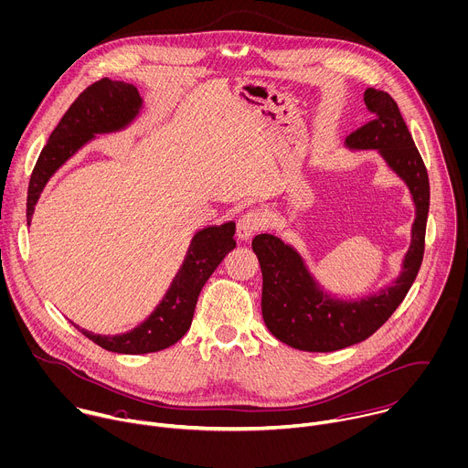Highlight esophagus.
<instances>
[{
    "label": "esophagus",
    "mask_w": 468,
    "mask_h": 468,
    "mask_svg": "<svg viewBox=\"0 0 468 468\" xmlns=\"http://www.w3.org/2000/svg\"><path fill=\"white\" fill-rule=\"evenodd\" d=\"M262 224H264L262 213H259V211H250V213H246V215H242V217L239 218V222H237V237H239L240 240H250L251 235H253L259 228H262Z\"/></svg>",
    "instance_id": "obj_1"
}]
</instances>
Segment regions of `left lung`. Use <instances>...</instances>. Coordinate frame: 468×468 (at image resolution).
<instances>
[{"label": "left lung", "mask_w": 468, "mask_h": 468, "mask_svg": "<svg viewBox=\"0 0 468 468\" xmlns=\"http://www.w3.org/2000/svg\"><path fill=\"white\" fill-rule=\"evenodd\" d=\"M364 101L373 119L346 139L356 152L377 150L386 167L408 187L415 218L399 275L364 295H338L310 270L303 253L279 237L261 233L251 248L262 271V320L282 344L308 353H333L367 340L395 313L411 288L424 253L430 184L420 154L397 102L367 88Z\"/></svg>", "instance_id": "left-lung-1"}]
</instances>
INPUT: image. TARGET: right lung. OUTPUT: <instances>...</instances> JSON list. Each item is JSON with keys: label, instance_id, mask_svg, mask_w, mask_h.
<instances>
[{"label": "right lung", "instance_id": "obj_1", "mask_svg": "<svg viewBox=\"0 0 468 468\" xmlns=\"http://www.w3.org/2000/svg\"><path fill=\"white\" fill-rule=\"evenodd\" d=\"M143 110L144 101L137 88L121 80L102 79L79 95L49 135L35 165L27 197V226H31L40 195L55 173L97 135L126 130ZM233 235V220L198 229L167 293L150 316L132 331L95 335L71 324L99 347L119 355H146L175 346L191 327L202 286L224 257L235 250Z\"/></svg>", "mask_w": 468, "mask_h": 468}]
</instances>
